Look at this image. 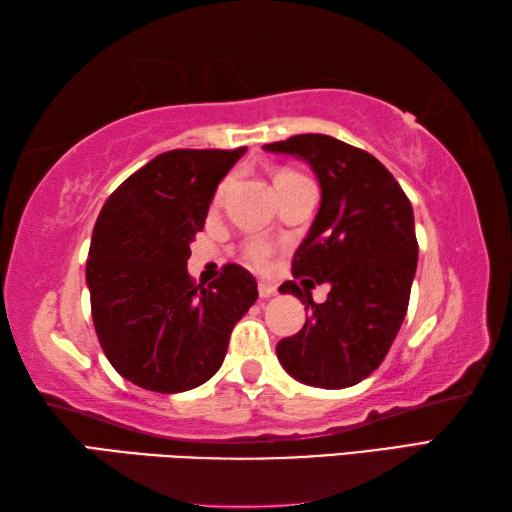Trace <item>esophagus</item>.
Instances as JSON below:
<instances>
[{
	"label": "esophagus",
	"mask_w": 512,
	"mask_h": 512,
	"mask_svg": "<svg viewBox=\"0 0 512 512\" xmlns=\"http://www.w3.org/2000/svg\"><path fill=\"white\" fill-rule=\"evenodd\" d=\"M259 298H273L275 296V293H277V289L273 287V284L271 282H259Z\"/></svg>",
	"instance_id": "34e87169"
}]
</instances>
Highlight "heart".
Here are the masks:
<instances>
[{"label": "heart", "instance_id": "heart-1", "mask_svg": "<svg viewBox=\"0 0 512 512\" xmlns=\"http://www.w3.org/2000/svg\"><path fill=\"white\" fill-rule=\"evenodd\" d=\"M300 178H302L300 173L289 171V169H282V171L275 173L273 180H275V187H284V185L296 183V180H300ZM230 185H232L230 178L223 180V183L219 185V189H216V201H221V198L225 196V192H228V189H230ZM268 255H271V250H268L266 244H253V246L248 248V257L253 259L255 264H264L266 259H268Z\"/></svg>", "mask_w": 512, "mask_h": 512}]
</instances>
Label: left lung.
<instances>
[{"label":"left lung","mask_w":512,"mask_h":512,"mask_svg":"<svg viewBox=\"0 0 512 512\" xmlns=\"http://www.w3.org/2000/svg\"><path fill=\"white\" fill-rule=\"evenodd\" d=\"M309 162L320 207L293 257V293L311 314L298 334L277 343V359L307 386L348 388L391 350L409 307L418 266L413 207L375 155L336 137L307 133L264 146ZM330 287L316 306L310 289Z\"/></svg>","instance_id":"1"}]
</instances>
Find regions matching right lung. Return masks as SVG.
<instances>
[{"instance_id": "obj_1", "label": "right lung", "mask_w": 512, "mask_h": 512, "mask_svg": "<svg viewBox=\"0 0 512 512\" xmlns=\"http://www.w3.org/2000/svg\"><path fill=\"white\" fill-rule=\"evenodd\" d=\"M246 146L160 153L128 176L94 225L85 266L99 343L121 377L153 393H183L221 368L232 327L257 300L239 264L210 287L187 273L216 185Z\"/></svg>"}]
</instances>
